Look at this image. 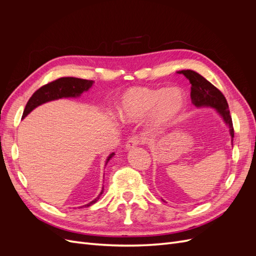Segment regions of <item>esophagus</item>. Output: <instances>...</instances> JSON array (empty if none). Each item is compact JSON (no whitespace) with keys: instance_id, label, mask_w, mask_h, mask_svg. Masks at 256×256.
Masks as SVG:
<instances>
[{"instance_id":"esophagus-1","label":"esophagus","mask_w":256,"mask_h":256,"mask_svg":"<svg viewBox=\"0 0 256 256\" xmlns=\"http://www.w3.org/2000/svg\"><path fill=\"white\" fill-rule=\"evenodd\" d=\"M140 144H141L140 138L136 136H132L131 138H129V140L126 143L125 148H126V150H131L134 148V147H136L138 145H140Z\"/></svg>"}]
</instances>
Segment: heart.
<instances>
[{
	"mask_svg": "<svg viewBox=\"0 0 256 256\" xmlns=\"http://www.w3.org/2000/svg\"><path fill=\"white\" fill-rule=\"evenodd\" d=\"M184 102V94L180 88L136 86L122 95L116 112L126 122H140L150 116V131L161 134L176 125Z\"/></svg>",
	"mask_w": 256,
	"mask_h": 256,
	"instance_id": "1",
	"label": "heart"
}]
</instances>
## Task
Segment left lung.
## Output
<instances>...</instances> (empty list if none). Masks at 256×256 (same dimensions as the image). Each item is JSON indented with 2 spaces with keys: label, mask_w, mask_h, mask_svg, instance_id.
<instances>
[{
  "label": "left lung",
  "mask_w": 256,
  "mask_h": 256,
  "mask_svg": "<svg viewBox=\"0 0 256 256\" xmlns=\"http://www.w3.org/2000/svg\"><path fill=\"white\" fill-rule=\"evenodd\" d=\"M178 74H184L191 84V102L196 108H204L209 106L214 108L216 111L226 125L230 129V134L232 138V145H233V138H234V128L233 122L228 110V104L226 97L223 96L222 92L216 86L207 81L203 76H200L196 72L190 70H180Z\"/></svg>",
  "instance_id": "obj_1"
}]
</instances>
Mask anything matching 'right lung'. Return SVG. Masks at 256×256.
Listing matches in <instances>:
<instances>
[{"label":"right lung","instance_id":"add662e5","mask_svg":"<svg viewBox=\"0 0 256 256\" xmlns=\"http://www.w3.org/2000/svg\"><path fill=\"white\" fill-rule=\"evenodd\" d=\"M92 83H94V81L92 80H84L79 78H74V76H66V78H60L56 81L44 85L40 90H37L32 95V97L28 99V102L26 106V109L23 111L22 118H24L28 114H30L35 109V108L42 104L52 102V100H58L60 98L80 97L83 92H88L90 88ZM114 154V152L109 154V157L106 158V166ZM102 193L104 187L102 192H100V194L95 200H92V202L84 206L88 207L92 204H95Z\"/></svg>","mask_w":256,"mask_h":256}]
</instances>
